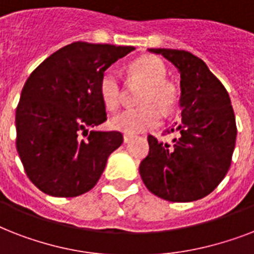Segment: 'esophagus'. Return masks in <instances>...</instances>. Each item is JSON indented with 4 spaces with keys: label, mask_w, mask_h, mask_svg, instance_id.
Here are the masks:
<instances>
[{
    "label": "esophagus",
    "mask_w": 254,
    "mask_h": 254,
    "mask_svg": "<svg viewBox=\"0 0 254 254\" xmlns=\"http://www.w3.org/2000/svg\"><path fill=\"white\" fill-rule=\"evenodd\" d=\"M131 139H133V135H129V134L124 135V142H125V143L130 142Z\"/></svg>",
    "instance_id": "1"
}]
</instances>
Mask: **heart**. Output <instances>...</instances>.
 Instances as JSON below:
<instances>
[{
	"label": "heart",
	"instance_id": "b5f03b06",
	"mask_svg": "<svg viewBox=\"0 0 254 254\" xmlns=\"http://www.w3.org/2000/svg\"><path fill=\"white\" fill-rule=\"evenodd\" d=\"M131 76L146 83L141 96L139 108H129L111 120V127L125 134L134 135L150 130L161 124V112H170L177 101V92L167 83V69L161 59L155 57H141L130 65ZM101 101L109 111L117 109L121 101V79L113 68H107L99 81Z\"/></svg>",
	"mask_w": 254,
	"mask_h": 254
}]
</instances>
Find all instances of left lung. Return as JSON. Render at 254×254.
Masks as SVG:
<instances>
[{
    "instance_id": "8db88e82",
    "label": "left lung",
    "mask_w": 254,
    "mask_h": 254,
    "mask_svg": "<svg viewBox=\"0 0 254 254\" xmlns=\"http://www.w3.org/2000/svg\"><path fill=\"white\" fill-rule=\"evenodd\" d=\"M181 73L182 121L166 130L171 143L149 135V154L139 165L147 190L169 201L207 196L228 173L237 127L224 85L204 62L185 50L149 49Z\"/></svg>"
}]
</instances>
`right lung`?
<instances>
[{
	"mask_svg": "<svg viewBox=\"0 0 254 254\" xmlns=\"http://www.w3.org/2000/svg\"><path fill=\"white\" fill-rule=\"evenodd\" d=\"M131 46L73 42L50 55L26 80L15 112L17 151L42 192L75 197L93 189L108 157L121 146L120 131H97L107 121L99 93L101 73ZM88 135L87 139L81 135Z\"/></svg>",
	"mask_w": 254,
	"mask_h": 254,
	"instance_id": "add662e5",
	"label": "right lung"
}]
</instances>
